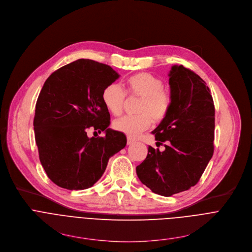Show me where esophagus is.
<instances>
[{
    "label": "esophagus",
    "instance_id": "obj_1",
    "mask_svg": "<svg viewBox=\"0 0 252 252\" xmlns=\"http://www.w3.org/2000/svg\"><path fill=\"white\" fill-rule=\"evenodd\" d=\"M135 143V140L130 137H127V145H132Z\"/></svg>",
    "mask_w": 252,
    "mask_h": 252
}]
</instances>
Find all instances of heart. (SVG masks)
Masks as SVG:
<instances>
[{
  "label": "heart",
  "instance_id": "obj_1",
  "mask_svg": "<svg viewBox=\"0 0 252 252\" xmlns=\"http://www.w3.org/2000/svg\"><path fill=\"white\" fill-rule=\"evenodd\" d=\"M128 94L140 98L136 116H125L113 122V128L135 138L147 130L154 121L159 123L168 115L171 107V95L165 90L164 82L150 73H138L127 81ZM102 101L109 112L119 116L125 107L126 92L119 83H110L102 92Z\"/></svg>",
  "mask_w": 252,
  "mask_h": 252
}]
</instances>
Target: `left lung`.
Listing matches in <instances>:
<instances>
[{
    "label": "left lung",
    "instance_id": "1",
    "mask_svg": "<svg viewBox=\"0 0 252 252\" xmlns=\"http://www.w3.org/2000/svg\"><path fill=\"white\" fill-rule=\"evenodd\" d=\"M169 85V113L152 132L157 144L165 143V149L149 146L146 159L136 167L140 181L166 197L199 181L213 155L215 128L213 99L197 74L174 65Z\"/></svg>",
    "mask_w": 252,
    "mask_h": 252
}]
</instances>
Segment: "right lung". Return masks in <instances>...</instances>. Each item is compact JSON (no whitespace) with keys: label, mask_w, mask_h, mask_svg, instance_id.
<instances>
[{"label":"right lung","mask_w":252,"mask_h":252,"mask_svg":"<svg viewBox=\"0 0 252 252\" xmlns=\"http://www.w3.org/2000/svg\"><path fill=\"white\" fill-rule=\"evenodd\" d=\"M119 74L110 66L79 59L55 71L36 103L34 131L39 157L48 177L62 188L93 186L110 157L126 146L123 133L112 130L102 92ZM89 128L105 132L89 137Z\"/></svg>","instance_id":"1"}]
</instances>
